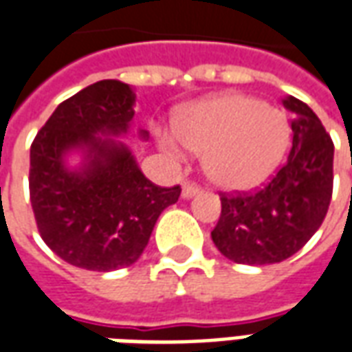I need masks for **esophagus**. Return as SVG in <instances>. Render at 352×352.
<instances>
[{
  "label": "esophagus",
  "instance_id": "obj_1",
  "mask_svg": "<svg viewBox=\"0 0 352 352\" xmlns=\"http://www.w3.org/2000/svg\"><path fill=\"white\" fill-rule=\"evenodd\" d=\"M201 190V188H199L198 184H194V183H184L183 184V198H192V196H196V194H198V192Z\"/></svg>",
  "mask_w": 352,
  "mask_h": 352
}]
</instances>
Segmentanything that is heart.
I'll return each mask as SVG.
<instances>
[{
	"instance_id": "heart-1",
	"label": "heart",
	"mask_w": 352,
	"mask_h": 352,
	"mask_svg": "<svg viewBox=\"0 0 352 352\" xmlns=\"http://www.w3.org/2000/svg\"><path fill=\"white\" fill-rule=\"evenodd\" d=\"M175 131L160 133L162 146L175 156L183 145L204 154L207 179L224 190L254 188L275 169L288 145V122L279 109L237 92L183 109Z\"/></svg>"
}]
</instances>
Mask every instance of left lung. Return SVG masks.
<instances>
[{
	"label": "left lung",
	"instance_id": "left-lung-1",
	"mask_svg": "<svg viewBox=\"0 0 352 352\" xmlns=\"http://www.w3.org/2000/svg\"><path fill=\"white\" fill-rule=\"evenodd\" d=\"M283 105L294 115L285 166L258 192L221 194V219L211 237L237 264L265 265L292 256L320 228L332 199V139L303 101L287 96Z\"/></svg>",
	"mask_w": 352,
	"mask_h": 352
}]
</instances>
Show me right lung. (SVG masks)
Segmentation results:
<instances>
[{
  "label": "right lung",
  "mask_w": 352,
  "mask_h": 352,
  "mask_svg": "<svg viewBox=\"0 0 352 352\" xmlns=\"http://www.w3.org/2000/svg\"><path fill=\"white\" fill-rule=\"evenodd\" d=\"M135 94L120 80L94 82L62 101L30 148V201L43 241L67 264L113 272L138 262L181 186L162 188L115 138L130 133ZM146 139L148 131L139 130ZM83 154L79 168L67 156Z\"/></svg>",
  "instance_id": "obj_1"
}]
</instances>
